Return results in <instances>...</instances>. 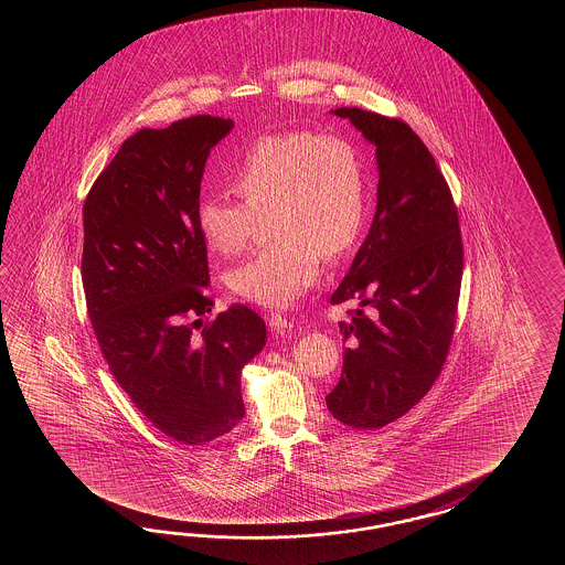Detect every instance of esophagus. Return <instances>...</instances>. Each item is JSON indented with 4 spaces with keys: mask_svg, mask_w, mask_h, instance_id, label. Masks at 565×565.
Masks as SVG:
<instances>
[{
    "mask_svg": "<svg viewBox=\"0 0 565 565\" xmlns=\"http://www.w3.org/2000/svg\"><path fill=\"white\" fill-rule=\"evenodd\" d=\"M268 324H270V329H275V331H288V329H292V321L285 317V315H280V312H270L268 315Z\"/></svg>",
    "mask_w": 565,
    "mask_h": 565,
    "instance_id": "obj_1",
    "label": "esophagus"
}]
</instances>
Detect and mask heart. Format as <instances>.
<instances>
[{
  "instance_id": "obj_1",
  "label": "heart",
  "mask_w": 565,
  "mask_h": 565,
  "mask_svg": "<svg viewBox=\"0 0 565 565\" xmlns=\"http://www.w3.org/2000/svg\"><path fill=\"white\" fill-rule=\"evenodd\" d=\"M242 204L217 195L195 202L193 220L210 250L246 246L253 214L266 211L275 241L232 268L230 292L260 307H288L317 282L321 254L335 258L360 238L367 214V169L355 145L311 131L263 135L224 168Z\"/></svg>"
}]
</instances>
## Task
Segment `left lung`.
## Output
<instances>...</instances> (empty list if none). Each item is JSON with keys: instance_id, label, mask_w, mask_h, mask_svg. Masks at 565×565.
<instances>
[{"instance_id": "left-lung-1", "label": "left lung", "mask_w": 565, "mask_h": 565, "mask_svg": "<svg viewBox=\"0 0 565 565\" xmlns=\"http://www.w3.org/2000/svg\"><path fill=\"white\" fill-rule=\"evenodd\" d=\"M375 147L372 228L331 302L355 300L343 372L327 408L351 428L373 430L404 416L445 365L462 280V241L452 193L433 153L406 122L341 107Z\"/></svg>"}]
</instances>
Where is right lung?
<instances>
[{
    "label": "right lung",
    "instance_id": "1",
    "mask_svg": "<svg viewBox=\"0 0 565 565\" xmlns=\"http://www.w3.org/2000/svg\"><path fill=\"white\" fill-rule=\"evenodd\" d=\"M234 120L198 115L141 129L120 145L85 202L83 285L100 351L120 387L157 430L205 445L244 418L242 367L266 343V324L232 305L212 311L205 242L195 228L210 151Z\"/></svg>",
    "mask_w": 565,
    "mask_h": 565
}]
</instances>
